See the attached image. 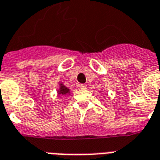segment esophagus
Listing matches in <instances>:
<instances>
[{"label":"esophagus","mask_w":160,"mask_h":160,"mask_svg":"<svg viewBox=\"0 0 160 160\" xmlns=\"http://www.w3.org/2000/svg\"><path fill=\"white\" fill-rule=\"evenodd\" d=\"M79 87H80V89L86 90V85H85V84H80V86H79Z\"/></svg>","instance_id":"34e87169"}]
</instances>
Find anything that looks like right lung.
Listing matches in <instances>:
<instances>
[{"label": "right lung", "mask_w": 160, "mask_h": 160, "mask_svg": "<svg viewBox=\"0 0 160 160\" xmlns=\"http://www.w3.org/2000/svg\"><path fill=\"white\" fill-rule=\"evenodd\" d=\"M58 95H66V94H70V90L68 87L63 85L62 83H59V88L58 89Z\"/></svg>", "instance_id": "1"}]
</instances>
